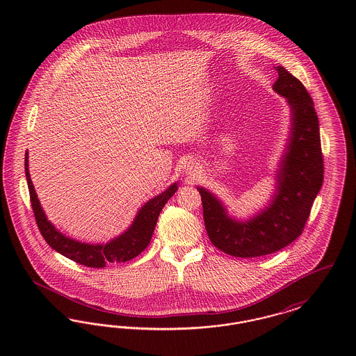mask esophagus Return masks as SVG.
<instances>
[{
    "label": "esophagus",
    "mask_w": 356,
    "mask_h": 356,
    "mask_svg": "<svg viewBox=\"0 0 356 356\" xmlns=\"http://www.w3.org/2000/svg\"><path fill=\"white\" fill-rule=\"evenodd\" d=\"M188 173H193V168H188Z\"/></svg>",
    "instance_id": "1"
}]
</instances>
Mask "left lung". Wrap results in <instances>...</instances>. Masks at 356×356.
<instances>
[{
    "mask_svg": "<svg viewBox=\"0 0 356 356\" xmlns=\"http://www.w3.org/2000/svg\"><path fill=\"white\" fill-rule=\"evenodd\" d=\"M276 70L279 79L272 89L287 100L291 128L270 203L252 218L238 220L228 215L225 205L212 192L197 186L209 240L235 257L273 254L296 240L322 188V147L314 102L305 85L287 69L276 67Z\"/></svg>",
    "mask_w": 356,
    "mask_h": 356,
    "instance_id": "left-lung-1",
    "label": "left lung"
}]
</instances>
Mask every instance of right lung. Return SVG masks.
Segmentation results:
<instances>
[{
  "mask_svg": "<svg viewBox=\"0 0 356 356\" xmlns=\"http://www.w3.org/2000/svg\"><path fill=\"white\" fill-rule=\"evenodd\" d=\"M28 159L29 156L26 151L25 176L29 188L34 218L41 235L54 251L64 254L65 257L79 264H83L85 267L104 268L109 263H125L136 257L137 254H141L151 243L153 231L161 209L177 191V183H173L164 192L148 200L137 211L136 218L128 227V229L124 231L119 236L109 240L105 244H89L65 236L48 220L32 184Z\"/></svg>",
  "mask_w": 356,
  "mask_h": 356,
  "instance_id": "1",
  "label": "right lung"
}]
</instances>
